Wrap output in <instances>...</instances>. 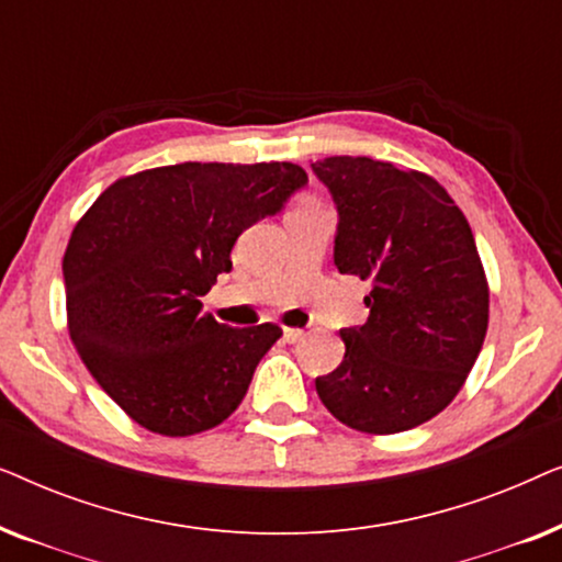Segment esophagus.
I'll list each match as a JSON object with an SVG mask.
<instances>
[{"label":"esophagus","mask_w":562,"mask_h":562,"mask_svg":"<svg viewBox=\"0 0 562 562\" xmlns=\"http://www.w3.org/2000/svg\"><path fill=\"white\" fill-rule=\"evenodd\" d=\"M304 337V329H296V327H283V340L286 342H299Z\"/></svg>","instance_id":"obj_1"}]
</instances>
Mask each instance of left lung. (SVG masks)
Returning <instances> with one entry per match:
<instances>
[{
	"instance_id": "8db88e82",
	"label": "left lung",
	"mask_w": 562,
	"mask_h": 562,
	"mask_svg": "<svg viewBox=\"0 0 562 562\" xmlns=\"http://www.w3.org/2000/svg\"><path fill=\"white\" fill-rule=\"evenodd\" d=\"M312 168L340 212L337 271L371 283L366 325L342 329V363L314 386L342 425L406 432L458 396L486 340L488 281L471 225L425 171L366 156Z\"/></svg>"
}]
</instances>
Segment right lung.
<instances>
[{
	"label": "right lung",
	"mask_w": 562,
	"mask_h": 562,
	"mask_svg": "<svg viewBox=\"0 0 562 562\" xmlns=\"http://www.w3.org/2000/svg\"><path fill=\"white\" fill-rule=\"evenodd\" d=\"M306 183L296 164H176L122 176L76 222L64 256L74 348L114 404L166 437L225 422L283 335L233 329L202 296L243 229Z\"/></svg>",
	"instance_id": "right-lung-1"
}]
</instances>
